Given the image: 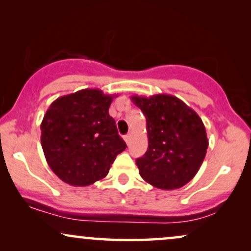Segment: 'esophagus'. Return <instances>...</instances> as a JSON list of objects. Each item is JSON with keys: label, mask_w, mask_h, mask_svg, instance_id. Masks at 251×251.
<instances>
[{"label": "esophagus", "mask_w": 251, "mask_h": 251, "mask_svg": "<svg viewBox=\"0 0 251 251\" xmlns=\"http://www.w3.org/2000/svg\"><path fill=\"white\" fill-rule=\"evenodd\" d=\"M124 140H125L126 144H127V145H128L129 140H131V134H126L125 137H124Z\"/></svg>", "instance_id": "esophagus-1"}]
</instances>
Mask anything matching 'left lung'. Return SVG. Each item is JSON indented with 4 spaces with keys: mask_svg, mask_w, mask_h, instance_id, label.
Here are the masks:
<instances>
[{
    "mask_svg": "<svg viewBox=\"0 0 251 251\" xmlns=\"http://www.w3.org/2000/svg\"><path fill=\"white\" fill-rule=\"evenodd\" d=\"M146 118L149 148L135 160L142 178L163 190L179 189L200 170L209 142L201 119L177 97L133 96Z\"/></svg>",
    "mask_w": 251,
    "mask_h": 251,
    "instance_id": "obj_1",
    "label": "left lung"
}]
</instances>
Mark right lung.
<instances>
[{
	"mask_svg": "<svg viewBox=\"0 0 251 251\" xmlns=\"http://www.w3.org/2000/svg\"><path fill=\"white\" fill-rule=\"evenodd\" d=\"M116 97L86 88L50 103L41 123V145L48 165L62 181L87 186L102 179L126 149L108 114Z\"/></svg>",
	"mask_w": 251,
	"mask_h": 251,
	"instance_id": "1",
	"label": "right lung"
}]
</instances>
